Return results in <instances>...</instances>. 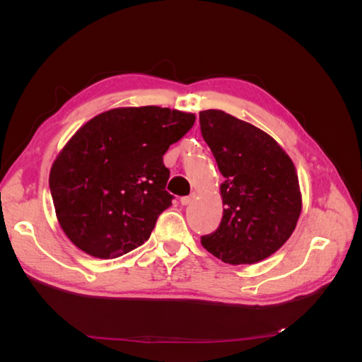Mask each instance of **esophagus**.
<instances>
[{"label":"esophagus","instance_id":"esophagus-1","mask_svg":"<svg viewBox=\"0 0 362 362\" xmlns=\"http://www.w3.org/2000/svg\"><path fill=\"white\" fill-rule=\"evenodd\" d=\"M193 198H194L193 194L192 196H184V198H181V204L182 205H190L193 202Z\"/></svg>","mask_w":362,"mask_h":362}]
</instances>
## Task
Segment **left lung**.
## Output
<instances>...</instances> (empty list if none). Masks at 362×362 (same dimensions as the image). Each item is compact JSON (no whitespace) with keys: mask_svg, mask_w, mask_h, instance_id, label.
Returning a JSON list of instances; mask_svg holds the SVG:
<instances>
[{"mask_svg":"<svg viewBox=\"0 0 362 362\" xmlns=\"http://www.w3.org/2000/svg\"><path fill=\"white\" fill-rule=\"evenodd\" d=\"M201 133L225 181L223 217L202 246L228 264H255L287 242L302 211L296 168L264 131L221 110L199 113Z\"/></svg>","mask_w":362,"mask_h":362,"instance_id":"8db88e82","label":"left lung"}]
</instances>
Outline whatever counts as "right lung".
<instances>
[{"label":"right lung","instance_id":"obj_1","mask_svg":"<svg viewBox=\"0 0 362 362\" xmlns=\"http://www.w3.org/2000/svg\"><path fill=\"white\" fill-rule=\"evenodd\" d=\"M194 119L157 105L119 107L76 131L49 172L57 221L76 247L112 259L146 242L173 199L163 156Z\"/></svg>","mask_w":362,"mask_h":362}]
</instances>
